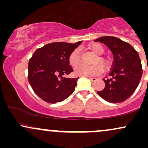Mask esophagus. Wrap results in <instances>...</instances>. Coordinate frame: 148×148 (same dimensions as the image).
<instances>
[{
	"instance_id": "esophagus-1",
	"label": "esophagus",
	"mask_w": 148,
	"mask_h": 148,
	"mask_svg": "<svg viewBox=\"0 0 148 148\" xmlns=\"http://www.w3.org/2000/svg\"><path fill=\"white\" fill-rule=\"evenodd\" d=\"M88 79H89L90 81H97V78H95V77H88Z\"/></svg>"
}]
</instances>
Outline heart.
I'll list each match as a JSON object with an SVG mask.
<instances>
[{"instance_id":"b5f03b06","label":"heart","mask_w":148,"mask_h":148,"mask_svg":"<svg viewBox=\"0 0 148 148\" xmlns=\"http://www.w3.org/2000/svg\"><path fill=\"white\" fill-rule=\"evenodd\" d=\"M89 49L96 55H97L92 60V64L93 65L86 67L84 65H79L74 69V74L76 76L91 77L99 75L103 72V68L106 69L109 67L110 60L106 57L101 56L104 52V48L101 45L95 43L89 47ZM69 62L70 65L75 67L81 62V54L79 49L73 50L69 56Z\"/></svg>"}]
</instances>
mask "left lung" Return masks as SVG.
<instances>
[{"mask_svg":"<svg viewBox=\"0 0 148 148\" xmlns=\"http://www.w3.org/2000/svg\"><path fill=\"white\" fill-rule=\"evenodd\" d=\"M95 41L106 45L113 55L108 77L103 79L105 88L97 94L108 102H123L135 92L141 79L143 69L138 52L115 37H101Z\"/></svg>","mask_w":148,"mask_h":148,"instance_id":"1","label":"left lung"}]
</instances>
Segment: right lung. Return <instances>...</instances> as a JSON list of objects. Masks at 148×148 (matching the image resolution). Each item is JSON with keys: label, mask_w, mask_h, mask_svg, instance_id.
Instances as JSON below:
<instances>
[{"label": "right lung", "mask_w": 148, "mask_h": 148, "mask_svg": "<svg viewBox=\"0 0 148 148\" xmlns=\"http://www.w3.org/2000/svg\"><path fill=\"white\" fill-rule=\"evenodd\" d=\"M82 41L53 42L37 49L28 62V81L36 95L48 103L60 102L74 92L76 79L63 77L73 72L69 56Z\"/></svg>", "instance_id": "obj_1"}]
</instances>
